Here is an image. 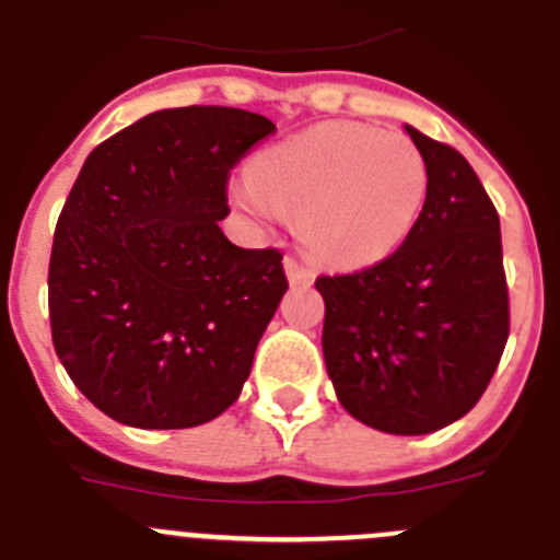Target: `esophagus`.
<instances>
[{"instance_id": "1", "label": "esophagus", "mask_w": 560, "mask_h": 560, "mask_svg": "<svg viewBox=\"0 0 560 560\" xmlns=\"http://www.w3.org/2000/svg\"><path fill=\"white\" fill-rule=\"evenodd\" d=\"M283 269H285V277H289L291 285H311L314 283V269L305 264H300L296 258H285L283 260Z\"/></svg>"}]
</instances>
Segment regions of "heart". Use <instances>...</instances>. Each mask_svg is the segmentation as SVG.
Masks as SVG:
<instances>
[{"instance_id":"b5f03b06","label":"heart","mask_w":560,"mask_h":560,"mask_svg":"<svg viewBox=\"0 0 560 560\" xmlns=\"http://www.w3.org/2000/svg\"><path fill=\"white\" fill-rule=\"evenodd\" d=\"M230 194L258 222L294 213L316 258L355 269L408 238L428 199V161L397 132L327 121L260 152Z\"/></svg>"}]
</instances>
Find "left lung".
Instances as JSON below:
<instances>
[{"label":"left lung","mask_w":560,"mask_h":560,"mask_svg":"<svg viewBox=\"0 0 560 560\" xmlns=\"http://www.w3.org/2000/svg\"><path fill=\"white\" fill-rule=\"evenodd\" d=\"M428 161V199L397 253L319 277L327 374L358 422L424 435L458 422L508 341L500 217L458 150L405 125Z\"/></svg>","instance_id":"obj_1"}]
</instances>
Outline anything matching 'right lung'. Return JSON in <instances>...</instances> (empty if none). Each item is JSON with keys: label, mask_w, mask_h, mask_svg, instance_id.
<instances>
[{"label": "right lung", "mask_w": 560, "mask_h": 560, "mask_svg": "<svg viewBox=\"0 0 560 560\" xmlns=\"http://www.w3.org/2000/svg\"><path fill=\"white\" fill-rule=\"evenodd\" d=\"M277 127L238 107L155 110L102 141L55 228L49 322L60 363L102 413L179 430L238 399L289 291L283 255L222 233L228 174Z\"/></svg>", "instance_id": "1"}]
</instances>
